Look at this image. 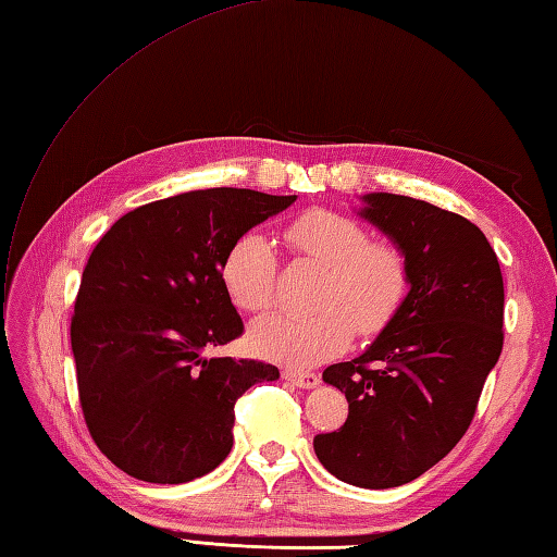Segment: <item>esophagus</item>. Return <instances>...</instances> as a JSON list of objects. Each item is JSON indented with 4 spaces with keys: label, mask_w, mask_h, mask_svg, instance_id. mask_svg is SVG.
Returning <instances> with one entry per match:
<instances>
[{
    "label": "esophagus",
    "mask_w": 557,
    "mask_h": 557,
    "mask_svg": "<svg viewBox=\"0 0 557 557\" xmlns=\"http://www.w3.org/2000/svg\"><path fill=\"white\" fill-rule=\"evenodd\" d=\"M283 379L300 388H314L319 383V376L314 372H298V369H283Z\"/></svg>",
    "instance_id": "1"
}]
</instances>
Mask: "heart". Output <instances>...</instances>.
Listing matches in <instances>:
<instances>
[{"mask_svg": "<svg viewBox=\"0 0 557 557\" xmlns=\"http://www.w3.org/2000/svg\"><path fill=\"white\" fill-rule=\"evenodd\" d=\"M286 243L326 267L312 314L271 312L252 321L257 355L293 367H314L341 355L352 333L369 338L386 329L410 290V262L398 243L372 240L369 231L345 214L310 209L286 228ZM221 278L245 312H262L276 300L278 257L259 233H245L221 267Z\"/></svg>", "mask_w": 557, "mask_h": 557, "instance_id": "1", "label": "heart"}]
</instances>
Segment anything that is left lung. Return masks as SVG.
<instances>
[{
	"label": "left lung",
	"mask_w": 557,
	"mask_h": 557,
	"mask_svg": "<svg viewBox=\"0 0 557 557\" xmlns=\"http://www.w3.org/2000/svg\"><path fill=\"white\" fill-rule=\"evenodd\" d=\"M364 219L398 243L410 293L372 348L324 369L348 419L314 436L333 476L393 488L422 476L465 436L503 350V274L472 221L407 195L372 193Z\"/></svg>",
	"instance_id": "left-lung-1"
}]
</instances>
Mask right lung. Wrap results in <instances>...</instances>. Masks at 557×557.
<instances>
[{"instance_id":"1","label":"right lung","mask_w":557,"mask_h":557,"mask_svg":"<svg viewBox=\"0 0 557 557\" xmlns=\"http://www.w3.org/2000/svg\"><path fill=\"white\" fill-rule=\"evenodd\" d=\"M295 202L245 188L193 190L133 209L83 269L71 348L85 424L111 462L185 484L226 460L240 395L274 364L209 357L243 336L221 267L243 233Z\"/></svg>"}]
</instances>
